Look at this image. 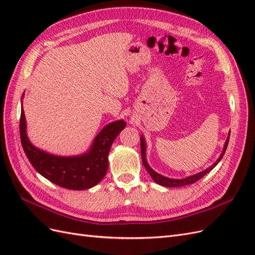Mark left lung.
<instances>
[{
    "instance_id": "1",
    "label": "left lung",
    "mask_w": 255,
    "mask_h": 255,
    "mask_svg": "<svg viewBox=\"0 0 255 255\" xmlns=\"http://www.w3.org/2000/svg\"><path fill=\"white\" fill-rule=\"evenodd\" d=\"M229 139H230V134L227 138L226 140V143H225V146H223V150H222V153L220 154L219 158L215 161V163L211 166L208 167L207 169H205L204 171L202 172H199L197 174H194V175H190V176H187L185 177V179H181V180H175V179H170V177H166L164 175L161 174H158L157 172H155L153 170V169L149 166V164L146 163V159H145V142H144V139L143 137L141 136L140 138V148H141V158H142V164L143 166L145 167L146 171L149 172V174L151 175V177L153 179L154 182H156L157 184L161 185V186H165V187H181V186H185V185H189V184H194L196 183L197 181H199L201 177H203L206 173L210 172L213 168H215L216 166H217V164L220 161V159L222 158V156L225 155L226 153V150L228 148V143H229Z\"/></svg>"
}]
</instances>
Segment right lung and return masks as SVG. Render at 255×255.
<instances>
[{"label":"right lung","instance_id":"add662e5","mask_svg":"<svg viewBox=\"0 0 255 255\" xmlns=\"http://www.w3.org/2000/svg\"><path fill=\"white\" fill-rule=\"evenodd\" d=\"M127 127L123 120L110 123L95 138L90 150L80 156H56L30 143L26 135V121L23 107L20 118L22 148L36 170L45 179L60 187L84 190L94 187L106 174L111 146L121 130Z\"/></svg>","mask_w":255,"mask_h":255}]
</instances>
